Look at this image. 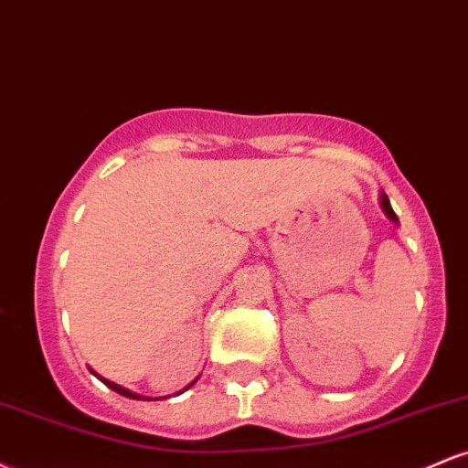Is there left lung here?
<instances>
[{
	"label": "left lung",
	"mask_w": 468,
	"mask_h": 468,
	"mask_svg": "<svg viewBox=\"0 0 468 468\" xmlns=\"http://www.w3.org/2000/svg\"><path fill=\"white\" fill-rule=\"evenodd\" d=\"M380 208H383V213H385V216H388V219H389L391 224H399V218H396L394 208H391L389 197L385 196V191H380Z\"/></svg>",
	"instance_id": "1"
}]
</instances>
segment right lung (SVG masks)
<instances>
[{"label": "right lung", "mask_w": 468, "mask_h": 468, "mask_svg": "<svg viewBox=\"0 0 468 468\" xmlns=\"http://www.w3.org/2000/svg\"><path fill=\"white\" fill-rule=\"evenodd\" d=\"M90 372H92V374L96 376V378H99V380H101V383H105V385H107V388H110V389H114V391H116V394H121V396H127V399H133V400H163V399H169V396H160V399H152V396H141V394H136V391H132V389L122 388V385H116V383H112V380H107V378H103V376H101V374H96L92 367H90ZM197 378H200V376H196V378H193V380H191V383H189V385H186V388H182L180 391H176V394H174V396H178V394H182V391H186V389H189V388H193V385H196V383H197Z\"/></svg>", "instance_id": "add662e5"}]
</instances>
